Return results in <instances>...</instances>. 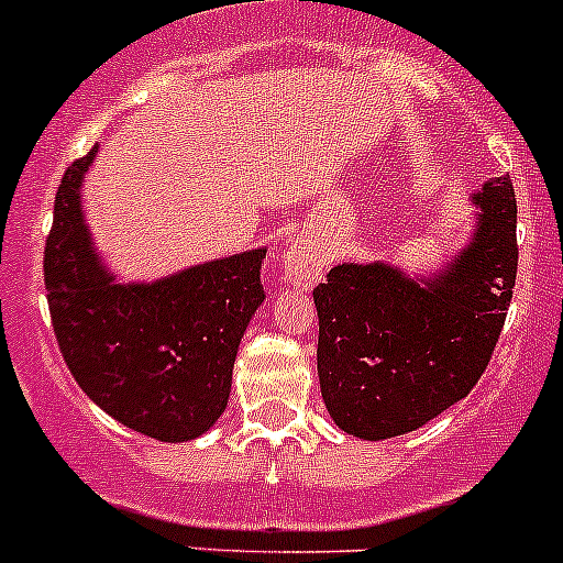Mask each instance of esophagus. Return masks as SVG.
Here are the masks:
<instances>
[{"mask_svg": "<svg viewBox=\"0 0 563 563\" xmlns=\"http://www.w3.org/2000/svg\"><path fill=\"white\" fill-rule=\"evenodd\" d=\"M283 266H286L288 280L308 288L323 275L327 258H323L321 250L310 245V242H294V245L286 247V253H283Z\"/></svg>", "mask_w": 563, "mask_h": 563, "instance_id": "esophagus-1", "label": "esophagus"}]
</instances>
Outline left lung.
<instances>
[{"mask_svg":"<svg viewBox=\"0 0 563 563\" xmlns=\"http://www.w3.org/2000/svg\"><path fill=\"white\" fill-rule=\"evenodd\" d=\"M474 242L430 288L387 264L334 266L313 288L318 382L345 433H411L476 387L518 277V201L509 176L487 181Z\"/></svg>","mask_w":563,"mask_h":563,"instance_id":"left-lung-1","label":"left lung"}]
</instances>
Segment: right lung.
Wrapping results in <instances>:
<instances>
[{"label": "right lung", "mask_w": 563, "mask_h": 563, "mask_svg": "<svg viewBox=\"0 0 563 563\" xmlns=\"http://www.w3.org/2000/svg\"><path fill=\"white\" fill-rule=\"evenodd\" d=\"M98 146L70 163L45 240V297L78 387L135 433L190 441L229 406L250 316L264 302L266 250L192 266L152 286H117L81 218V179Z\"/></svg>", "instance_id": "right-lung-1"}]
</instances>
